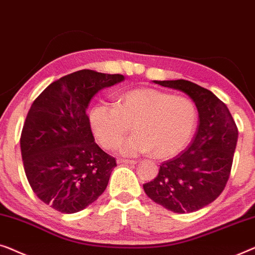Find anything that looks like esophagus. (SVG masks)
Segmentation results:
<instances>
[{"instance_id": "1", "label": "esophagus", "mask_w": 255, "mask_h": 255, "mask_svg": "<svg viewBox=\"0 0 255 255\" xmlns=\"http://www.w3.org/2000/svg\"><path fill=\"white\" fill-rule=\"evenodd\" d=\"M118 164H136V160L134 159H123V158H119L117 160Z\"/></svg>"}]
</instances>
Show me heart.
<instances>
[{
  "instance_id": "1",
  "label": "heart",
  "mask_w": 255,
  "mask_h": 255,
  "mask_svg": "<svg viewBox=\"0 0 255 255\" xmlns=\"http://www.w3.org/2000/svg\"><path fill=\"white\" fill-rule=\"evenodd\" d=\"M89 124L104 149L117 148L130 129L135 132L120 146L123 155L153 151L157 158H170L191 141L198 124V111L187 97L142 88L123 93L116 106L92 107Z\"/></svg>"
}]
</instances>
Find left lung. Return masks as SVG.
I'll list each match as a JSON object with an SVG mask.
<instances>
[{
    "mask_svg": "<svg viewBox=\"0 0 255 255\" xmlns=\"http://www.w3.org/2000/svg\"><path fill=\"white\" fill-rule=\"evenodd\" d=\"M153 82L191 97L200 123L188 148L160 164L158 175L143 188L153 202L173 213H193L223 192L230 177L238 128L227 105L207 89L185 80Z\"/></svg>",
    "mask_w": 255,
    "mask_h": 255,
    "instance_id": "obj_1",
    "label": "left lung"
}]
</instances>
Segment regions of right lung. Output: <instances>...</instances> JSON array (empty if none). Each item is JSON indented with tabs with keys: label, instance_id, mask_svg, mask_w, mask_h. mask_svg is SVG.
<instances>
[{
	"label": "right lung",
	"instance_id": "1",
	"mask_svg": "<svg viewBox=\"0 0 255 255\" xmlns=\"http://www.w3.org/2000/svg\"><path fill=\"white\" fill-rule=\"evenodd\" d=\"M120 74L83 69L53 82L32 104L20 135L24 171L42 202L63 214L77 213L103 194L117 166L95 142L87 109Z\"/></svg>",
	"mask_w": 255,
	"mask_h": 255
}]
</instances>
